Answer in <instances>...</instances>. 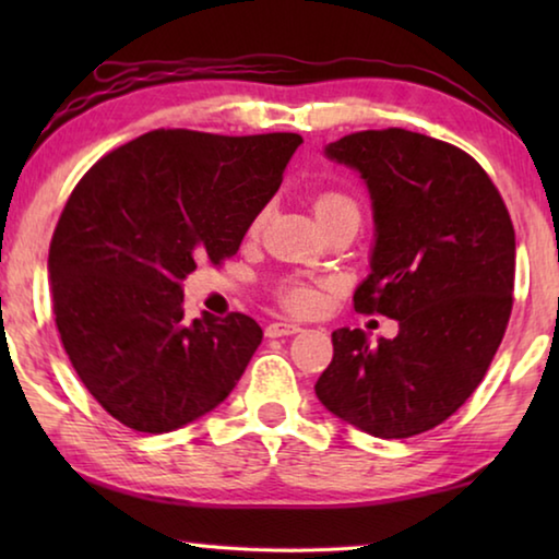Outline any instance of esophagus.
Segmentation results:
<instances>
[{"label": "esophagus", "mask_w": 559, "mask_h": 559, "mask_svg": "<svg viewBox=\"0 0 559 559\" xmlns=\"http://www.w3.org/2000/svg\"><path fill=\"white\" fill-rule=\"evenodd\" d=\"M300 333V325L296 323H269L266 337H283V335H296Z\"/></svg>", "instance_id": "esophagus-1"}]
</instances>
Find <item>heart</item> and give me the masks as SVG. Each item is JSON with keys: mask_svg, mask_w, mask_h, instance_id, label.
I'll use <instances>...</instances> for the list:
<instances>
[{"mask_svg": "<svg viewBox=\"0 0 559 559\" xmlns=\"http://www.w3.org/2000/svg\"><path fill=\"white\" fill-rule=\"evenodd\" d=\"M316 216L320 224H325L333 219V216L340 214H357V204L349 194L340 192V189H328V192H320L316 197ZM261 222V216H259ZM278 300L286 306L293 313H316L323 302V296L320 290L313 286V283L300 281V278H286L278 283Z\"/></svg>", "mask_w": 559, "mask_h": 559, "instance_id": "1", "label": "heart"}]
</instances>
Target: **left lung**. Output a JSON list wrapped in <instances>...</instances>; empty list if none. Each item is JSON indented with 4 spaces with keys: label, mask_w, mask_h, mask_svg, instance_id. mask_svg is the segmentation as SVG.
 I'll return each instance as SVG.
<instances>
[{
    "label": "left lung",
    "mask_w": 559,
    "mask_h": 559,
    "mask_svg": "<svg viewBox=\"0 0 559 559\" xmlns=\"http://www.w3.org/2000/svg\"><path fill=\"white\" fill-rule=\"evenodd\" d=\"M325 155L359 169L372 197V273L355 310L396 320L400 333L370 345L362 330H335L316 394L372 437H416L447 421L493 362L513 310V222L486 169L443 140L362 130Z\"/></svg>",
    "instance_id": "obj_1"
}]
</instances>
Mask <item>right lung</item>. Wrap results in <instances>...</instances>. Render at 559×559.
Instances as JSON below:
<instances>
[{"instance_id": "right-lung-1", "label": "right lung", "mask_w": 559, "mask_h": 559, "mask_svg": "<svg viewBox=\"0 0 559 559\" xmlns=\"http://www.w3.org/2000/svg\"><path fill=\"white\" fill-rule=\"evenodd\" d=\"M300 143L163 128L73 187L49 246L56 328L75 374L128 429L185 427L239 382L263 330L243 313L189 323L179 281L239 251Z\"/></svg>"}]
</instances>
